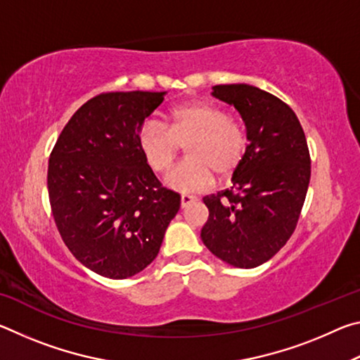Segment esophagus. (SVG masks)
<instances>
[{"label":"esophagus","instance_id":"obj_1","mask_svg":"<svg viewBox=\"0 0 360 360\" xmlns=\"http://www.w3.org/2000/svg\"><path fill=\"white\" fill-rule=\"evenodd\" d=\"M192 203H195L193 197H191V195H182V197H181V208L182 210L188 208V206H191Z\"/></svg>","mask_w":360,"mask_h":360}]
</instances>
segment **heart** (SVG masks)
<instances>
[{
	"mask_svg": "<svg viewBox=\"0 0 360 360\" xmlns=\"http://www.w3.org/2000/svg\"><path fill=\"white\" fill-rule=\"evenodd\" d=\"M187 160L169 173L167 187L179 193H200L219 179H229L243 163L248 136L225 109L205 101L184 103L172 109L168 129L148 120L138 131V146L154 173H167L186 146Z\"/></svg>",
	"mask_w": 360,
	"mask_h": 360,
	"instance_id": "1",
	"label": "heart"
}]
</instances>
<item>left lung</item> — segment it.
I'll return each mask as SVG.
<instances>
[{
  "instance_id": "8db88e82",
  "label": "left lung",
  "mask_w": 360,
  "mask_h": 360,
  "mask_svg": "<svg viewBox=\"0 0 360 360\" xmlns=\"http://www.w3.org/2000/svg\"><path fill=\"white\" fill-rule=\"evenodd\" d=\"M212 96L240 112L248 148L233 186L206 195L210 217L202 240L236 268L270 260L297 227L307 197L311 160L295 112L275 95L248 84L212 87Z\"/></svg>"
}]
</instances>
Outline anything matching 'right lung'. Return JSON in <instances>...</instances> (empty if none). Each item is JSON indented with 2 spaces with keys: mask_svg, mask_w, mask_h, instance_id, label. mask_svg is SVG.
Here are the masks:
<instances>
[{
  "mask_svg": "<svg viewBox=\"0 0 360 360\" xmlns=\"http://www.w3.org/2000/svg\"><path fill=\"white\" fill-rule=\"evenodd\" d=\"M167 92H108L72 114L53 146L49 200L71 254L111 279L143 271L160 251L181 206L138 146L144 119Z\"/></svg>",
  "mask_w": 360,
  "mask_h": 360,
  "instance_id": "obj_1",
  "label": "right lung"
}]
</instances>
